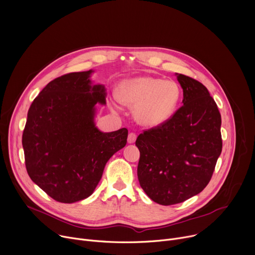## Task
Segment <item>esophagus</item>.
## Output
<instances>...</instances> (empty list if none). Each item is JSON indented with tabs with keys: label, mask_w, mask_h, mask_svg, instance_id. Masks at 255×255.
I'll list each match as a JSON object with an SVG mask.
<instances>
[{
	"label": "esophagus",
	"mask_w": 255,
	"mask_h": 255,
	"mask_svg": "<svg viewBox=\"0 0 255 255\" xmlns=\"http://www.w3.org/2000/svg\"><path fill=\"white\" fill-rule=\"evenodd\" d=\"M136 134L135 133H133V132H131V133H129V135H128V143H134L135 142V140H136Z\"/></svg>",
	"instance_id": "obj_1"
}]
</instances>
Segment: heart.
Returning a JSON list of instances; mask_svg holds the SVG:
<instances>
[{
  "mask_svg": "<svg viewBox=\"0 0 255 255\" xmlns=\"http://www.w3.org/2000/svg\"><path fill=\"white\" fill-rule=\"evenodd\" d=\"M117 102L134 107L133 116L142 126L156 127L168 122L176 113L181 89L173 80L152 76L124 79L119 84Z\"/></svg>",
  "mask_w": 255,
  "mask_h": 255,
  "instance_id": "heart-1",
  "label": "heart"
}]
</instances>
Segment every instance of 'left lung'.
<instances>
[{
  "mask_svg": "<svg viewBox=\"0 0 255 255\" xmlns=\"http://www.w3.org/2000/svg\"><path fill=\"white\" fill-rule=\"evenodd\" d=\"M183 106L173 117L136 139L140 151L137 176L154 202L171 205L200 193L211 181L222 152L221 114L207 88L175 74Z\"/></svg>",
  "mask_w": 255,
  "mask_h": 255,
  "instance_id": "left-lung-1",
  "label": "left lung"
}]
</instances>
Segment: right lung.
<instances>
[{
	"label": "right lung",
	"mask_w": 255,
	"mask_h": 255,
	"mask_svg": "<svg viewBox=\"0 0 255 255\" xmlns=\"http://www.w3.org/2000/svg\"><path fill=\"white\" fill-rule=\"evenodd\" d=\"M95 70L51 81L32 102L22 135L30 179L49 196L73 203L94 193L108 160L127 143L126 128L103 132L97 104L107 89L90 79Z\"/></svg>",
	"instance_id": "right-lung-1"
}]
</instances>
